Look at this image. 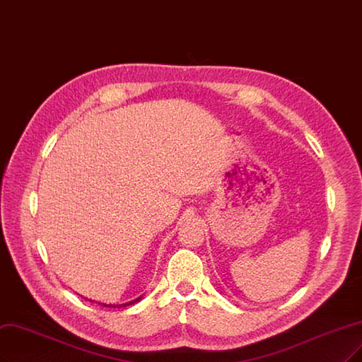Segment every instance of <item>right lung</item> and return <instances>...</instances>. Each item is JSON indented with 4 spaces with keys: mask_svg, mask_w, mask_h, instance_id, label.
Here are the masks:
<instances>
[{
    "mask_svg": "<svg viewBox=\"0 0 362 362\" xmlns=\"http://www.w3.org/2000/svg\"><path fill=\"white\" fill-rule=\"evenodd\" d=\"M141 298V297H140ZM140 298H136V300H132V301H129V303H125V304H119V305H115V304H103L104 307H127V305H131V304H134V303H137V301H140Z\"/></svg>",
    "mask_w": 362,
    "mask_h": 362,
    "instance_id": "obj_1",
    "label": "right lung"
}]
</instances>
